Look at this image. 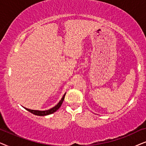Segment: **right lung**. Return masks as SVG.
<instances>
[{
    "mask_svg": "<svg viewBox=\"0 0 146 146\" xmlns=\"http://www.w3.org/2000/svg\"><path fill=\"white\" fill-rule=\"evenodd\" d=\"M65 94L63 95V98H61V100L59 101V102L58 103V104L56 105L55 107H53V108L49 109V110H44V111H40V110H30V109H28V108H24L25 110L31 112V113H33L34 115H38V116H44V115H50V114H52L53 113H55L56 111L58 110L59 109L60 107L61 106L62 104H63V102L64 100V98H65Z\"/></svg>",
    "mask_w": 146,
    "mask_h": 146,
    "instance_id": "right-lung-1",
    "label": "right lung"
}]
</instances>
